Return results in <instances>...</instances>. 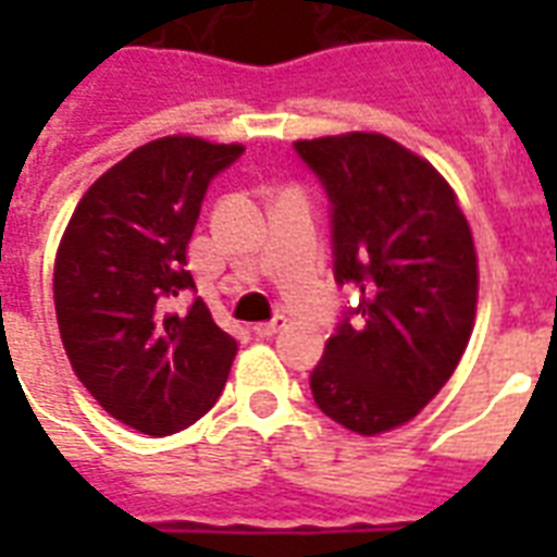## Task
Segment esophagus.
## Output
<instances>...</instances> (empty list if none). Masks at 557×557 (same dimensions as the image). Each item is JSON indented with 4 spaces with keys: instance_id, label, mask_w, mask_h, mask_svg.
Returning a JSON list of instances; mask_svg holds the SVG:
<instances>
[{
    "instance_id": "34e87169",
    "label": "esophagus",
    "mask_w": 557,
    "mask_h": 557,
    "mask_svg": "<svg viewBox=\"0 0 557 557\" xmlns=\"http://www.w3.org/2000/svg\"><path fill=\"white\" fill-rule=\"evenodd\" d=\"M283 326H286V318H274V321L253 323V335H257V338H271V335L283 330Z\"/></svg>"
}]
</instances>
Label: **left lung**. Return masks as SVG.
<instances>
[{
    "label": "left lung",
    "instance_id": "left-lung-1",
    "mask_svg": "<svg viewBox=\"0 0 557 557\" xmlns=\"http://www.w3.org/2000/svg\"><path fill=\"white\" fill-rule=\"evenodd\" d=\"M332 201L335 280L361 304L326 341L314 405L361 436L396 431L440 393L466 352L480 269L454 187L381 133L295 141Z\"/></svg>",
    "mask_w": 557,
    "mask_h": 557
}]
</instances>
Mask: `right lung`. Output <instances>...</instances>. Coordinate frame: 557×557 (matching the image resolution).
Instances as JSON below:
<instances>
[{"label": "right lung", "instance_id": "obj_1", "mask_svg": "<svg viewBox=\"0 0 557 557\" xmlns=\"http://www.w3.org/2000/svg\"><path fill=\"white\" fill-rule=\"evenodd\" d=\"M243 150L199 135L144 144L83 193L57 248V326L74 375L147 436L201 419L234 364L236 341L201 297L187 314L168 304L193 288L187 243L210 178Z\"/></svg>", "mask_w": 557, "mask_h": 557}]
</instances>
